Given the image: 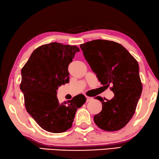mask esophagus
<instances>
[{"instance_id": "obj_1", "label": "esophagus", "mask_w": 159, "mask_h": 159, "mask_svg": "<svg viewBox=\"0 0 159 159\" xmlns=\"http://www.w3.org/2000/svg\"><path fill=\"white\" fill-rule=\"evenodd\" d=\"M86 98H87V102H88V101H90L93 98L92 97H88V96H86Z\"/></svg>"}]
</instances>
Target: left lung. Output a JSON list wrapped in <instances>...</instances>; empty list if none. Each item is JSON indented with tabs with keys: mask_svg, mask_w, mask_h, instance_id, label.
Instances as JSON below:
<instances>
[{
	"mask_svg": "<svg viewBox=\"0 0 159 159\" xmlns=\"http://www.w3.org/2000/svg\"><path fill=\"white\" fill-rule=\"evenodd\" d=\"M80 48L98 81L106 87L111 85L114 93L111 100L96 97L102 102V110L93 117L94 123L105 131L119 130L134 116L142 93L138 62L121 44L113 41L93 40Z\"/></svg>",
	"mask_w": 159,
	"mask_h": 159,
	"instance_id": "1",
	"label": "left lung"
}]
</instances>
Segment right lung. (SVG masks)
Segmentation results:
<instances>
[{
    "label": "right lung",
    "mask_w": 159,
    "mask_h": 159,
    "mask_svg": "<svg viewBox=\"0 0 159 159\" xmlns=\"http://www.w3.org/2000/svg\"><path fill=\"white\" fill-rule=\"evenodd\" d=\"M79 51L76 46L44 44L32 52L22 67L20 89L25 108L44 130L52 133L67 131L72 125L77 109L86 102L83 94L62 103L56 96L58 87L69 82L67 68Z\"/></svg>",
    "instance_id": "right-lung-1"
}]
</instances>
